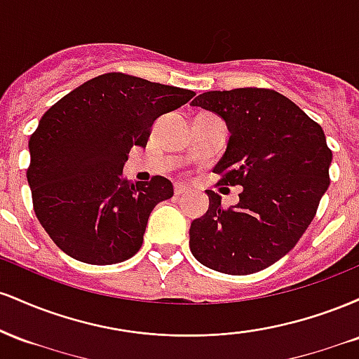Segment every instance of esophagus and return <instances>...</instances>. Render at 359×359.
<instances>
[{"label":"esophagus","mask_w":359,"mask_h":359,"mask_svg":"<svg viewBox=\"0 0 359 359\" xmlns=\"http://www.w3.org/2000/svg\"><path fill=\"white\" fill-rule=\"evenodd\" d=\"M189 189H187V185L185 184H180V182H177L175 185H174V192H175V196H180V194H184V192H187Z\"/></svg>","instance_id":"1"}]
</instances>
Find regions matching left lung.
I'll list each match as a JSON object with an SVG mask.
<instances>
[{"label": "left lung", "mask_w": 359, "mask_h": 359, "mask_svg": "<svg viewBox=\"0 0 359 359\" xmlns=\"http://www.w3.org/2000/svg\"><path fill=\"white\" fill-rule=\"evenodd\" d=\"M191 104L224 119L231 137L214 172L221 185L243 187L229 209L205 191L208 212L189 229L194 258L228 275L266 269L297 245L329 187L323 128L271 89L209 90Z\"/></svg>", "instance_id": "obj_1"}]
</instances>
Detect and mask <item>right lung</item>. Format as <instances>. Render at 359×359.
<instances>
[{
    "mask_svg": "<svg viewBox=\"0 0 359 359\" xmlns=\"http://www.w3.org/2000/svg\"><path fill=\"white\" fill-rule=\"evenodd\" d=\"M192 90L121 72L94 77L57 101L30 137L27 180L34 211L69 257L113 265L142 248L150 212L174 196L172 182H128L131 147H145L162 114L184 106Z\"/></svg>",
    "mask_w": 359,
    "mask_h": 359,
    "instance_id": "right-lung-1",
    "label": "right lung"
}]
</instances>
